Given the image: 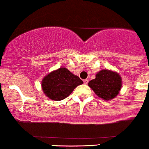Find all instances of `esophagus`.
Returning <instances> with one entry per match:
<instances>
[{"label": "esophagus", "instance_id": "1", "mask_svg": "<svg viewBox=\"0 0 149 149\" xmlns=\"http://www.w3.org/2000/svg\"><path fill=\"white\" fill-rule=\"evenodd\" d=\"M88 79H84L83 80V82H84V84H85V85H87V83H88Z\"/></svg>", "mask_w": 149, "mask_h": 149}]
</instances>
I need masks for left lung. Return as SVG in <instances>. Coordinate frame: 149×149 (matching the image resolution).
I'll list each match as a JSON object with an SVG mask.
<instances>
[{"instance_id": "left-lung-1", "label": "left lung", "mask_w": 149, "mask_h": 149, "mask_svg": "<svg viewBox=\"0 0 149 149\" xmlns=\"http://www.w3.org/2000/svg\"><path fill=\"white\" fill-rule=\"evenodd\" d=\"M88 86L99 97L104 100H110L120 93L122 78L116 72L102 70L96 74L94 79L88 82Z\"/></svg>"}]
</instances>
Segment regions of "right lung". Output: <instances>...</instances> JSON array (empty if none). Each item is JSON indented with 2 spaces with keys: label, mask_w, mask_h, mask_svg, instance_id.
Returning <instances> with one entry per match:
<instances>
[{
  "label": "right lung",
  "mask_w": 149,
  "mask_h": 149,
  "mask_svg": "<svg viewBox=\"0 0 149 149\" xmlns=\"http://www.w3.org/2000/svg\"><path fill=\"white\" fill-rule=\"evenodd\" d=\"M83 84L77 75L65 67H60L46 75L41 81V88L45 95L52 100L65 99L75 87Z\"/></svg>",
  "instance_id": "obj_1"
}]
</instances>
